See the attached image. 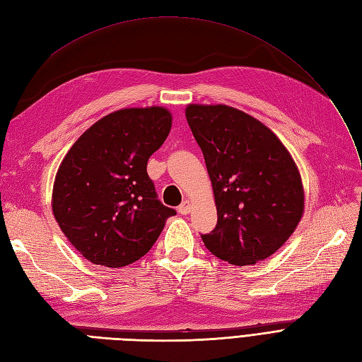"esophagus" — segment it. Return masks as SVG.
I'll return each mask as SVG.
<instances>
[{"label": "esophagus", "instance_id": "34e87169", "mask_svg": "<svg viewBox=\"0 0 362 362\" xmlns=\"http://www.w3.org/2000/svg\"><path fill=\"white\" fill-rule=\"evenodd\" d=\"M190 211H192V204H190L189 201H184V202L178 206V213H180V214H182V216L189 214Z\"/></svg>", "mask_w": 362, "mask_h": 362}]
</instances>
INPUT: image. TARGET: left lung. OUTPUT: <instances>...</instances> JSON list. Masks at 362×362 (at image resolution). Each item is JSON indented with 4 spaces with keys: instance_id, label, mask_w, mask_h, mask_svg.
Segmentation results:
<instances>
[{
    "instance_id": "obj_1",
    "label": "left lung",
    "mask_w": 362,
    "mask_h": 362,
    "mask_svg": "<svg viewBox=\"0 0 362 362\" xmlns=\"http://www.w3.org/2000/svg\"><path fill=\"white\" fill-rule=\"evenodd\" d=\"M185 118L201 146L217 206V226L201 235L232 265H255L289 240L304 213L292 156L265 124L226 105H189Z\"/></svg>"
}]
</instances>
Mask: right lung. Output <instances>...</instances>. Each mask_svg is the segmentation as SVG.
<instances>
[{
	"label": "right lung",
	"mask_w": 362,
	"mask_h": 362,
	"mask_svg": "<svg viewBox=\"0 0 362 362\" xmlns=\"http://www.w3.org/2000/svg\"><path fill=\"white\" fill-rule=\"evenodd\" d=\"M170 127V112L161 106L119 109L93 124L61 161L54 217L86 260L109 268L133 264L177 214L158 201L146 173Z\"/></svg>",
	"instance_id": "add662e5"
}]
</instances>
